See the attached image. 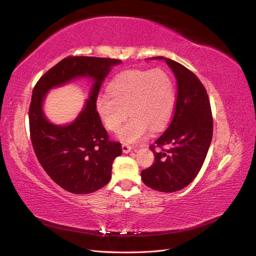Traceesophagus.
<instances>
[{
  "mask_svg": "<svg viewBox=\"0 0 256 256\" xmlns=\"http://www.w3.org/2000/svg\"><path fill=\"white\" fill-rule=\"evenodd\" d=\"M131 148H132V147H131L130 145H128V144H126V143H124L122 145V152H129L130 150H131Z\"/></svg>",
  "mask_w": 256,
  "mask_h": 256,
  "instance_id": "esophagus-1",
  "label": "esophagus"
}]
</instances>
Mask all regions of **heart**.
I'll return each mask as SVG.
<instances>
[{"mask_svg": "<svg viewBox=\"0 0 256 256\" xmlns=\"http://www.w3.org/2000/svg\"><path fill=\"white\" fill-rule=\"evenodd\" d=\"M110 94L97 98V111L106 127L120 132L124 142H136L150 128L158 131L170 120L175 106V88L170 74L162 69L128 70L113 80Z\"/></svg>", "mask_w": 256, "mask_h": 256, "instance_id": "obj_1", "label": "heart"}]
</instances>
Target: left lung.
Returning <instances> with one entry per match:
<instances>
[{"label":"left lung","mask_w":256,"mask_h":256,"mask_svg":"<svg viewBox=\"0 0 256 256\" xmlns=\"http://www.w3.org/2000/svg\"><path fill=\"white\" fill-rule=\"evenodd\" d=\"M164 60L177 83L172 120L150 146L154 162L141 172L143 182L161 192L188 186L202 168L212 138V114L206 88L198 76L177 62Z\"/></svg>","instance_id":"left-lung-1"}]
</instances>
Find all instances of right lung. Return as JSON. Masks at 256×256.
Segmentation results:
<instances>
[{"mask_svg": "<svg viewBox=\"0 0 256 256\" xmlns=\"http://www.w3.org/2000/svg\"><path fill=\"white\" fill-rule=\"evenodd\" d=\"M120 60L95 56H67L37 81L28 110L30 136L40 164L60 187L76 194L95 192L110 182L120 142L110 140L96 109L106 76ZM78 76L96 82L84 111L70 126H56L45 120L41 106L46 92Z\"/></svg>", "mask_w": 256, "mask_h": 256, "instance_id": "1", "label": "right lung"}]
</instances>
